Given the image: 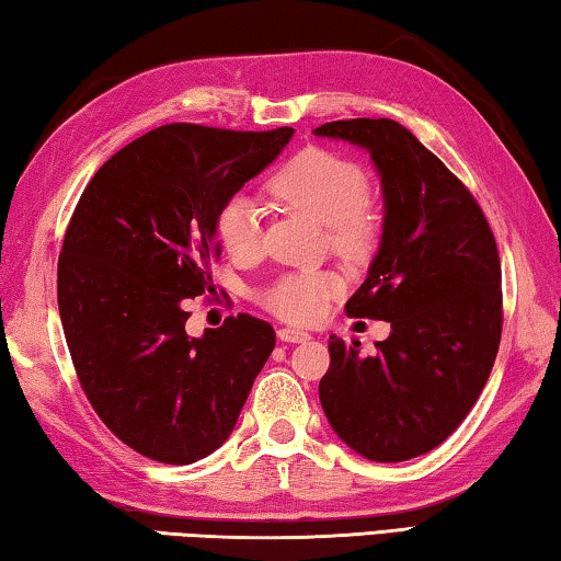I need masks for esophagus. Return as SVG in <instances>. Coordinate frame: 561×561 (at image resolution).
<instances>
[{
    "instance_id": "1",
    "label": "esophagus",
    "mask_w": 561,
    "mask_h": 561,
    "mask_svg": "<svg viewBox=\"0 0 561 561\" xmlns=\"http://www.w3.org/2000/svg\"><path fill=\"white\" fill-rule=\"evenodd\" d=\"M278 341H283V343H306V341H310V335L306 333V330L280 328L278 330Z\"/></svg>"
}]
</instances>
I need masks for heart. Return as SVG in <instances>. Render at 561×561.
I'll return each mask as SVG.
<instances>
[{
	"mask_svg": "<svg viewBox=\"0 0 561 561\" xmlns=\"http://www.w3.org/2000/svg\"><path fill=\"white\" fill-rule=\"evenodd\" d=\"M365 188L360 163L318 146L298 151L268 181L275 201L325 224L330 243L355 259L370 253L380 231V208ZM216 233L231 259H255L261 251V214L253 201H226L218 210ZM341 290L343 278L335 271H293L263 293V306L290 323H313Z\"/></svg>",
	"mask_w": 561,
	"mask_h": 561,
	"instance_id": "b5f03b06",
	"label": "heart"
}]
</instances>
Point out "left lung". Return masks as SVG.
Returning a JSON list of instances; mask_svg holds the SVG:
<instances>
[{"label":"left lung","instance_id":"left-lung-1","mask_svg":"<svg viewBox=\"0 0 561 561\" xmlns=\"http://www.w3.org/2000/svg\"><path fill=\"white\" fill-rule=\"evenodd\" d=\"M313 134L367 149L380 173V248L345 313L392 328L373 355L330 335L320 405L357 455L405 462L445 443L490 378L502 335L497 243L465 183L402 124L351 118Z\"/></svg>","mask_w":561,"mask_h":561}]
</instances>
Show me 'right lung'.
I'll return each instance as SVG.
<instances>
[{
	"instance_id": "obj_1",
	"label": "right lung",
	"mask_w": 561,
	"mask_h": 561,
	"mask_svg": "<svg viewBox=\"0 0 561 561\" xmlns=\"http://www.w3.org/2000/svg\"><path fill=\"white\" fill-rule=\"evenodd\" d=\"M293 128L167 124L116 151L81 194L59 253V316L101 422L156 462L191 465L233 433L273 353L271 323L241 313L186 333L210 290L216 218Z\"/></svg>"
}]
</instances>
